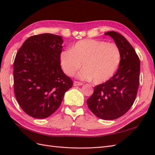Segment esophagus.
Instances as JSON below:
<instances>
[{
    "label": "esophagus",
    "mask_w": 155,
    "mask_h": 155,
    "mask_svg": "<svg viewBox=\"0 0 155 155\" xmlns=\"http://www.w3.org/2000/svg\"><path fill=\"white\" fill-rule=\"evenodd\" d=\"M83 84V83L82 82H78V81H74V86H81Z\"/></svg>",
    "instance_id": "34e87169"
}]
</instances>
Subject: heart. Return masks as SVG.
I'll return each instance as SVG.
<instances>
[{
  "instance_id": "1",
  "label": "heart",
  "mask_w": 155,
  "mask_h": 155,
  "mask_svg": "<svg viewBox=\"0 0 155 155\" xmlns=\"http://www.w3.org/2000/svg\"><path fill=\"white\" fill-rule=\"evenodd\" d=\"M61 64L64 73L73 76L78 74L82 80H92L95 84L108 81L116 73L121 61V51L114 43L84 39L75 44L71 50H64L60 54Z\"/></svg>"
}]
</instances>
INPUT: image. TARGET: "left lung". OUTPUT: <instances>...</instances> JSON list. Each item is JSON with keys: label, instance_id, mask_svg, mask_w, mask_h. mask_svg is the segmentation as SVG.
Returning a JSON list of instances; mask_svg holds the SVG:
<instances>
[{"label": "left lung", "instance_id": "8db88e82", "mask_svg": "<svg viewBox=\"0 0 155 155\" xmlns=\"http://www.w3.org/2000/svg\"><path fill=\"white\" fill-rule=\"evenodd\" d=\"M105 34L112 38L120 49V67L108 81L95 86L87 105L96 116L113 120L124 115L135 102L139 85L140 61L123 35L114 31Z\"/></svg>", "mask_w": 155, "mask_h": 155}]
</instances>
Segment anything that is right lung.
Wrapping results in <instances>:
<instances>
[{"label": "right lung", "instance_id": "add662e5", "mask_svg": "<svg viewBox=\"0 0 155 155\" xmlns=\"http://www.w3.org/2000/svg\"><path fill=\"white\" fill-rule=\"evenodd\" d=\"M60 35H32L24 42L14 61V91L21 108L31 117L44 119L59 108L73 81L63 73Z\"/></svg>", "mask_w": 155, "mask_h": 155}]
</instances>
